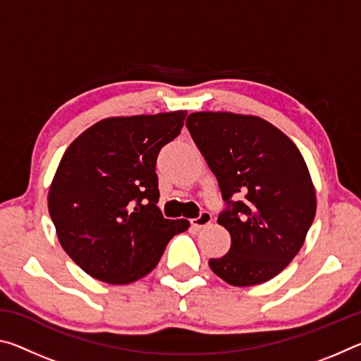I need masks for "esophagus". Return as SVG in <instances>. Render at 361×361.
<instances>
[{
    "label": "esophagus",
    "mask_w": 361,
    "mask_h": 361,
    "mask_svg": "<svg viewBox=\"0 0 361 361\" xmlns=\"http://www.w3.org/2000/svg\"><path fill=\"white\" fill-rule=\"evenodd\" d=\"M210 223H212V213L209 212H202L197 218L191 219V224L195 231L205 228V226H209Z\"/></svg>",
    "instance_id": "34e87169"
}]
</instances>
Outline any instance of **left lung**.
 <instances>
[{
    "instance_id": "obj_1",
    "label": "left lung",
    "mask_w": 361,
    "mask_h": 361,
    "mask_svg": "<svg viewBox=\"0 0 361 361\" xmlns=\"http://www.w3.org/2000/svg\"><path fill=\"white\" fill-rule=\"evenodd\" d=\"M186 127L228 204L218 224L231 234V248L210 259V269L234 286L267 282L298 255L315 218V188L301 151L252 114L197 111Z\"/></svg>"
}]
</instances>
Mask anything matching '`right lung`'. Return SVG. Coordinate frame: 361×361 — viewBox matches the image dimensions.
Masks as SVG:
<instances>
[{
    "label": "right lung",
    "mask_w": 361,
    "mask_h": 361,
    "mask_svg": "<svg viewBox=\"0 0 361 361\" xmlns=\"http://www.w3.org/2000/svg\"><path fill=\"white\" fill-rule=\"evenodd\" d=\"M188 111L118 116L84 130L63 152L47 194L59 242L97 280L127 285L157 266L169 240L189 228L166 219L156 159Z\"/></svg>",
    "instance_id": "right-lung-1"
}]
</instances>
